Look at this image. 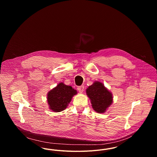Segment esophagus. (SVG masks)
Wrapping results in <instances>:
<instances>
[{
	"mask_svg": "<svg viewBox=\"0 0 157 157\" xmlns=\"http://www.w3.org/2000/svg\"><path fill=\"white\" fill-rule=\"evenodd\" d=\"M77 89H78V91H79V92L82 93V92H83V90H84V86H83V85H82V86H78Z\"/></svg>",
	"mask_w": 157,
	"mask_h": 157,
	"instance_id": "34e87169",
	"label": "esophagus"
}]
</instances>
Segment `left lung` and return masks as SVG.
<instances>
[{"instance_id": "8db88e82", "label": "left lung", "mask_w": 157, "mask_h": 157, "mask_svg": "<svg viewBox=\"0 0 157 157\" xmlns=\"http://www.w3.org/2000/svg\"><path fill=\"white\" fill-rule=\"evenodd\" d=\"M90 98L93 109L98 113H104L112 104V94L107 90L101 82H95L86 90Z\"/></svg>"}]
</instances>
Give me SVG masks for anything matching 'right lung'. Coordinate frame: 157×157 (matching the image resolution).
<instances>
[{
  "mask_svg": "<svg viewBox=\"0 0 157 157\" xmlns=\"http://www.w3.org/2000/svg\"><path fill=\"white\" fill-rule=\"evenodd\" d=\"M77 94L72 86L59 83L48 94L47 101L49 108L53 112H61L67 108L72 98Z\"/></svg>",
  "mask_w": 157,
  "mask_h": 157,
  "instance_id": "obj_1",
  "label": "right lung"
}]
</instances>
